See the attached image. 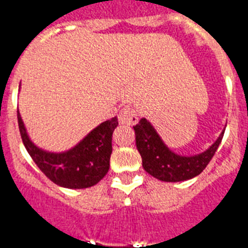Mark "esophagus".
I'll list each match as a JSON object with an SVG mask.
<instances>
[{"instance_id": "1", "label": "esophagus", "mask_w": 248, "mask_h": 248, "mask_svg": "<svg viewBox=\"0 0 248 248\" xmlns=\"http://www.w3.org/2000/svg\"><path fill=\"white\" fill-rule=\"evenodd\" d=\"M119 122L125 125H134L138 122V114L133 107H124L119 113Z\"/></svg>"}]
</instances>
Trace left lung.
<instances>
[{
  "label": "left lung",
  "mask_w": 248,
  "mask_h": 248,
  "mask_svg": "<svg viewBox=\"0 0 248 248\" xmlns=\"http://www.w3.org/2000/svg\"><path fill=\"white\" fill-rule=\"evenodd\" d=\"M135 130V140L143 168L151 176L166 183L190 180L203 171L222 140L225 129L211 146L195 155H180L169 148L146 118H141Z\"/></svg>",
  "instance_id": "8db88e82"
}]
</instances>
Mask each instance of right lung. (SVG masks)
<instances>
[{
  "label": "right lung",
  "mask_w": 248,
  "mask_h": 248,
  "mask_svg": "<svg viewBox=\"0 0 248 248\" xmlns=\"http://www.w3.org/2000/svg\"><path fill=\"white\" fill-rule=\"evenodd\" d=\"M17 118L25 148L50 181L67 189H87L107 175L110 166L111 137L118 126L117 117L103 122L73 148L61 153L37 146L31 140L19 111H17Z\"/></svg>",
  "instance_id": "1"
}]
</instances>
